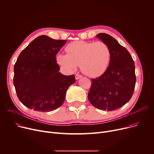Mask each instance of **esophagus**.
<instances>
[{
    "mask_svg": "<svg viewBox=\"0 0 154 154\" xmlns=\"http://www.w3.org/2000/svg\"><path fill=\"white\" fill-rule=\"evenodd\" d=\"M82 77V76L80 75H78V74H77V75H75V79H76V80H79V79H81Z\"/></svg>",
    "mask_w": 154,
    "mask_h": 154,
    "instance_id": "esophagus-1",
    "label": "esophagus"
}]
</instances>
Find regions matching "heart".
<instances>
[{
  "label": "heart",
  "instance_id": "heart-1",
  "mask_svg": "<svg viewBox=\"0 0 154 154\" xmlns=\"http://www.w3.org/2000/svg\"><path fill=\"white\" fill-rule=\"evenodd\" d=\"M67 55L60 54L57 61L67 71H73L81 66L84 74L91 77L101 75L109 66L110 60L109 47L103 42L74 41L69 44Z\"/></svg>",
  "mask_w": 154,
  "mask_h": 154
}]
</instances>
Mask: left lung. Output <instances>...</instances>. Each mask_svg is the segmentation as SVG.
Wrapping results in <instances>:
<instances>
[{"label":"left lung","instance_id":"left-lung-1","mask_svg":"<svg viewBox=\"0 0 154 154\" xmlns=\"http://www.w3.org/2000/svg\"><path fill=\"white\" fill-rule=\"evenodd\" d=\"M97 37L109 47L111 57L103 74L92 79L88 99L94 107L112 111L124 106L132 97L136 82L135 63L130 53L114 37L105 33Z\"/></svg>","mask_w":154,"mask_h":154}]
</instances>
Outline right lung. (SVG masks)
<instances>
[{
    "label": "right lung",
    "mask_w": 154,
    "mask_h": 154,
    "mask_svg": "<svg viewBox=\"0 0 154 154\" xmlns=\"http://www.w3.org/2000/svg\"><path fill=\"white\" fill-rule=\"evenodd\" d=\"M66 42L40 35L19 55L14 68V85L19 99L27 108L50 112L63 104L69 87L75 82L74 75L60 74L56 60Z\"/></svg>",
    "instance_id": "1"
}]
</instances>
